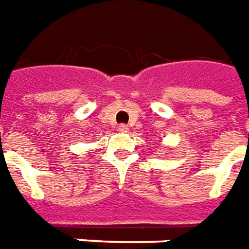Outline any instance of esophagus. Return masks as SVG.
I'll return each instance as SVG.
<instances>
[{"label": "esophagus", "instance_id": "esophagus-1", "mask_svg": "<svg viewBox=\"0 0 249 249\" xmlns=\"http://www.w3.org/2000/svg\"><path fill=\"white\" fill-rule=\"evenodd\" d=\"M118 131H119V133H127L128 126L127 124H124V123H122V124H119V126H118Z\"/></svg>", "mask_w": 249, "mask_h": 249}]
</instances>
